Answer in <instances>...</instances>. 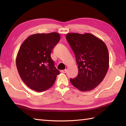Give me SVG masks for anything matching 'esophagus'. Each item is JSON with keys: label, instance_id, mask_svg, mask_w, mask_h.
<instances>
[{"label": "esophagus", "instance_id": "esophagus-1", "mask_svg": "<svg viewBox=\"0 0 126 126\" xmlns=\"http://www.w3.org/2000/svg\"><path fill=\"white\" fill-rule=\"evenodd\" d=\"M60 72L61 73H65L66 72V69H65V70H61Z\"/></svg>", "mask_w": 126, "mask_h": 126}]
</instances>
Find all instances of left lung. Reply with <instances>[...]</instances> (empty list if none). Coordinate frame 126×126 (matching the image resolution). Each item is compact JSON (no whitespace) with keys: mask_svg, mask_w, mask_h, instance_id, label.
Masks as SVG:
<instances>
[{"mask_svg":"<svg viewBox=\"0 0 126 126\" xmlns=\"http://www.w3.org/2000/svg\"><path fill=\"white\" fill-rule=\"evenodd\" d=\"M66 38L75 55L79 74L70 79L75 87L82 92L94 89L105 77L109 57L105 43L93 34L69 33Z\"/></svg>","mask_w":126,"mask_h":126,"instance_id":"left-lung-1","label":"left lung"}]
</instances>
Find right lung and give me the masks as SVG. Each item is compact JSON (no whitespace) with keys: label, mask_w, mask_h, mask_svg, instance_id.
I'll use <instances>...</instances> for the list:
<instances>
[{"label":"right lung","mask_w":126,"mask_h":126,"mask_svg":"<svg viewBox=\"0 0 126 126\" xmlns=\"http://www.w3.org/2000/svg\"><path fill=\"white\" fill-rule=\"evenodd\" d=\"M60 40L57 32L36 33L21 45L16 57V66L24 83L37 92L51 87L60 74L51 58V52Z\"/></svg>","instance_id":"obj_1"}]
</instances>
